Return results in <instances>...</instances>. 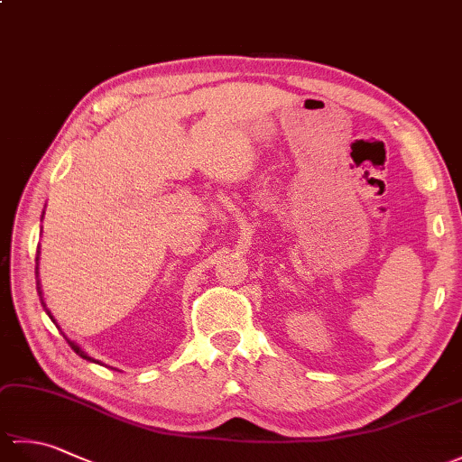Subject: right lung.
Wrapping results in <instances>:
<instances>
[{
  "label": "right lung",
  "instance_id": "right-lung-1",
  "mask_svg": "<svg viewBox=\"0 0 462 462\" xmlns=\"http://www.w3.org/2000/svg\"><path fill=\"white\" fill-rule=\"evenodd\" d=\"M49 313V311H47ZM49 318H51V316H49ZM53 319V318H51ZM67 343H69V346H71V349L77 353V356H79V357H83V359H87V361H95L93 357H89V356H87V353L79 347V346H77V343L75 341H71V339H67ZM95 363H99V361H95Z\"/></svg>",
  "mask_w": 462,
  "mask_h": 462
}]
</instances>
